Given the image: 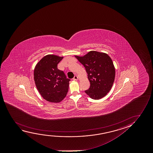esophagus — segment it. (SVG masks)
Segmentation results:
<instances>
[{"label":"esophagus","instance_id":"34e87169","mask_svg":"<svg viewBox=\"0 0 153 153\" xmlns=\"http://www.w3.org/2000/svg\"><path fill=\"white\" fill-rule=\"evenodd\" d=\"M78 79V77L77 76H75L73 78L74 80H77Z\"/></svg>","mask_w":153,"mask_h":153}]
</instances>
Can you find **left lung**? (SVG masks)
Instances as JSON below:
<instances>
[{
  "mask_svg": "<svg viewBox=\"0 0 153 153\" xmlns=\"http://www.w3.org/2000/svg\"><path fill=\"white\" fill-rule=\"evenodd\" d=\"M85 67L90 88L85 92L91 98L98 100L111 90L115 78V67L110 57L105 53L91 51L83 56H75Z\"/></svg>",
  "mask_w": 153,
  "mask_h": 153,
  "instance_id": "1",
  "label": "left lung"
}]
</instances>
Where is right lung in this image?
<instances>
[{"label": "right lung", "mask_w": 153, "mask_h": 153, "mask_svg": "<svg viewBox=\"0 0 153 153\" xmlns=\"http://www.w3.org/2000/svg\"><path fill=\"white\" fill-rule=\"evenodd\" d=\"M63 59V56L47 55L36 64L34 70L36 88L42 97L48 102H61L68 91L70 79L57 68V64Z\"/></svg>", "instance_id": "add662e5"}]
</instances>
